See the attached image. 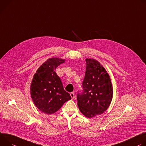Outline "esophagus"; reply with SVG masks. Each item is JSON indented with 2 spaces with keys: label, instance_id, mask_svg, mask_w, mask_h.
Returning <instances> with one entry per match:
<instances>
[{
  "label": "esophagus",
  "instance_id": "obj_1",
  "mask_svg": "<svg viewBox=\"0 0 146 146\" xmlns=\"http://www.w3.org/2000/svg\"><path fill=\"white\" fill-rule=\"evenodd\" d=\"M70 96H71V97L72 99H74L75 98V94H74V92H71V93H70Z\"/></svg>",
  "mask_w": 146,
  "mask_h": 146
}]
</instances>
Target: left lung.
Segmentation results:
<instances>
[{
	"label": "left lung",
	"mask_w": 146,
	"mask_h": 146,
	"mask_svg": "<svg viewBox=\"0 0 146 146\" xmlns=\"http://www.w3.org/2000/svg\"><path fill=\"white\" fill-rule=\"evenodd\" d=\"M83 92L78 93V106L88 118L102 114L109 107L113 88L109 74L102 65L93 58H86Z\"/></svg>",
	"instance_id": "left-lung-1"
}]
</instances>
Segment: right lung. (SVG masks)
Segmentation results:
<instances>
[{
    "label": "right lung",
    "mask_w": 146,
    "mask_h": 146,
    "mask_svg": "<svg viewBox=\"0 0 146 146\" xmlns=\"http://www.w3.org/2000/svg\"><path fill=\"white\" fill-rule=\"evenodd\" d=\"M64 62V59L60 58H48L38 69L31 82L30 92L32 101L40 111L48 115L55 113L71 99L55 72L56 68Z\"/></svg>",
    "instance_id": "right-lung-1"
}]
</instances>
